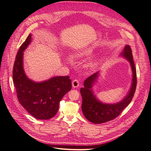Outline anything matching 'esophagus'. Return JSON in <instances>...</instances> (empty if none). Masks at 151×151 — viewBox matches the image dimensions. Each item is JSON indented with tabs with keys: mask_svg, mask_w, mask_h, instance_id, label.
<instances>
[{
	"mask_svg": "<svg viewBox=\"0 0 151 151\" xmlns=\"http://www.w3.org/2000/svg\"><path fill=\"white\" fill-rule=\"evenodd\" d=\"M72 86L73 88H78L80 86V83L79 81L78 80H74L72 81Z\"/></svg>",
	"mask_w": 151,
	"mask_h": 151,
	"instance_id": "obj_1",
	"label": "esophagus"
}]
</instances>
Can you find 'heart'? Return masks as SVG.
Segmentation results:
<instances>
[{"instance_id":"obj_1","label":"heart","mask_w":151,"mask_h":151,"mask_svg":"<svg viewBox=\"0 0 151 151\" xmlns=\"http://www.w3.org/2000/svg\"><path fill=\"white\" fill-rule=\"evenodd\" d=\"M93 50L92 48L88 47L86 48L85 49H83L80 52H78L75 54V57L77 58H81L85 57H88V56H90L93 53Z\"/></svg>"}]
</instances>
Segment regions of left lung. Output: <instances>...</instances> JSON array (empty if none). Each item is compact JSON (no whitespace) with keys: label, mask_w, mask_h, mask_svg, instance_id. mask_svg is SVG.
I'll use <instances>...</instances> for the list:
<instances>
[{"label":"left lung","mask_w":151,"mask_h":151,"mask_svg":"<svg viewBox=\"0 0 151 151\" xmlns=\"http://www.w3.org/2000/svg\"><path fill=\"white\" fill-rule=\"evenodd\" d=\"M121 56L130 63L132 71V80L131 88L127 95L121 101L114 104L103 103L97 99L94 94L92 88L98 78L99 71H98L86 78L80 89L83 101L81 109L85 118L94 124H101L111 121L118 117L123 109L129 104L134 95L137 85V77L135 65L132 58L131 47L126 45Z\"/></svg>","instance_id":"1"}]
</instances>
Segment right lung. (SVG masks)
Instances as JSON below:
<instances>
[{
  "label": "right lung",
  "instance_id": "obj_1",
  "mask_svg": "<svg viewBox=\"0 0 151 151\" xmlns=\"http://www.w3.org/2000/svg\"><path fill=\"white\" fill-rule=\"evenodd\" d=\"M32 41L29 34L17 54L13 68V80L19 103L37 119H50L57 113L60 101L71 89L69 76H54L35 82L25 73L24 52Z\"/></svg>",
  "mask_w": 151,
  "mask_h": 151
}]
</instances>
